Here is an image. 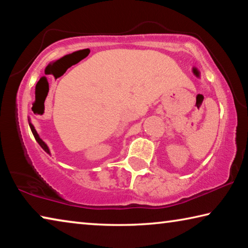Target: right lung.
Segmentation results:
<instances>
[{
  "instance_id": "right-lung-1",
  "label": "right lung",
  "mask_w": 248,
  "mask_h": 248,
  "mask_svg": "<svg viewBox=\"0 0 248 248\" xmlns=\"http://www.w3.org/2000/svg\"><path fill=\"white\" fill-rule=\"evenodd\" d=\"M28 124H29V127H31V132H32V134H33V137H35V139H36V141L38 142V144L41 146V148H43V150L45 151L46 153H48V154H50V150H49V148H48V145L45 143V142L43 141V139H41V138L39 137V134L37 133V131H36V129H35V127H33V124H31V118H29L28 117Z\"/></svg>"
}]
</instances>
